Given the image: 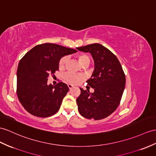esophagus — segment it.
Instances as JSON below:
<instances>
[{
	"label": "esophagus",
	"mask_w": 156,
	"mask_h": 156,
	"mask_svg": "<svg viewBox=\"0 0 156 156\" xmlns=\"http://www.w3.org/2000/svg\"><path fill=\"white\" fill-rule=\"evenodd\" d=\"M67 86H68V87H69V89H71L72 88H73V87H74V86L73 85H71V84H68Z\"/></svg>",
	"instance_id": "esophagus-1"
}]
</instances>
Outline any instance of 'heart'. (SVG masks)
Segmentation results:
<instances>
[{
    "label": "heart",
    "instance_id": "b5f03b06",
    "mask_svg": "<svg viewBox=\"0 0 156 156\" xmlns=\"http://www.w3.org/2000/svg\"><path fill=\"white\" fill-rule=\"evenodd\" d=\"M76 58H77L79 63L82 67H87L90 63V58L89 57L84 54H80L76 55ZM67 57L63 56L60 59L59 62V67L60 69H63L65 67L66 63L67 62ZM63 78L65 80L69 83H77L80 81L81 80V76L79 75L73 74L71 73H67L63 76Z\"/></svg>",
    "mask_w": 156,
    "mask_h": 156
}]
</instances>
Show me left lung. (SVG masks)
I'll return each mask as SVG.
<instances>
[{
    "instance_id": "obj_1",
    "label": "left lung",
    "mask_w": 156,
    "mask_h": 156,
    "mask_svg": "<svg viewBox=\"0 0 156 156\" xmlns=\"http://www.w3.org/2000/svg\"><path fill=\"white\" fill-rule=\"evenodd\" d=\"M77 49L89 52L94 63L93 73L87 81L94 92L80 88L81 94L77 98L79 112L87 119H103L111 115L120 104L126 83L122 67L116 55L100 44Z\"/></svg>"
}]
</instances>
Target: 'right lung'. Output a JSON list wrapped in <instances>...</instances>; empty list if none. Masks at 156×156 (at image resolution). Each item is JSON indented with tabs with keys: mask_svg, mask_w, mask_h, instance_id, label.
Returning <instances> with one entry per match:
<instances>
[{
	"mask_svg": "<svg viewBox=\"0 0 156 156\" xmlns=\"http://www.w3.org/2000/svg\"><path fill=\"white\" fill-rule=\"evenodd\" d=\"M77 51L58 44L37 45L26 53L18 63L17 95L23 107L37 117L51 116L59 111L69 87L63 82L48 84L49 75L59 69L62 57Z\"/></svg>",
	"mask_w": 156,
	"mask_h": 156,
	"instance_id": "add662e5",
	"label": "right lung"
}]
</instances>
